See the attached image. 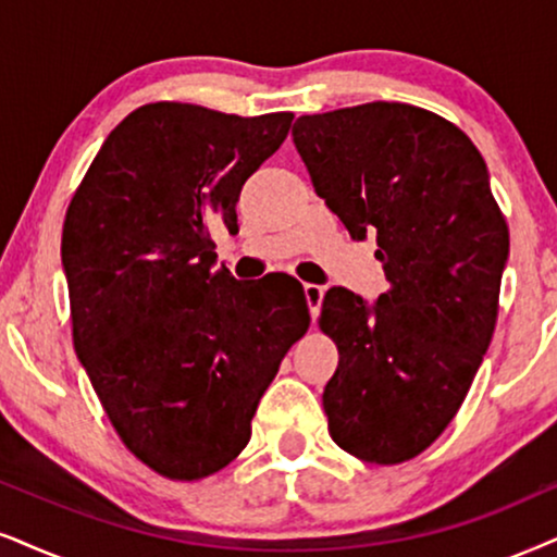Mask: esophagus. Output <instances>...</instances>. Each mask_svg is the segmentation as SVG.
<instances>
[{
  "label": "esophagus",
  "mask_w": 557,
  "mask_h": 557,
  "mask_svg": "<svg viewBox=\"0 0 557 557\" xmlns=\"http://www.w3.org/2000/svg\"><path fill=\"white\" fill-rule=\"evenodd\" d=\"M302 293H306V300H308V311H311L313 319H319V311H321V300H323V287L319 285H302Z\"/></svg>",
  "instance_id": "1"
}]
</instances>
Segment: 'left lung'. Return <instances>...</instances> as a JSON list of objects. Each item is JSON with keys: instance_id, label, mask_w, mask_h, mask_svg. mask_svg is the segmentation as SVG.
Returning <instances> with one entry per match:
<instances>
[{"instance_id": "8db88e82", "label": "left lung", "mask_w": 557, "mask_h": 557, "mask_svg": "<svg viewBox=\"0 0 557 557\" xmlns=\"http://www.w3.org/2000/svg\"><path fill=\"white\" fill-rule=\"evenodd\" d=\"M293 144L315 195L355 242L375 238L388 290L329 287L321 329L339 349L323 388L329 434L377 466L445 432L494 336L509 228L488 166L460 128L404 102L302 115Z\"/></svg>"}]
</instances>
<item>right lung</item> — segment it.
Segmentation results:
<instances>
[{"instance_id": "obj_1", "label": "right lung", "mask_w": 557, "mask_h": 557, "mask_svg": "<svg viewBox=\"0 0 557 557\" xmlns=\"http://www.w3.org/2000/svg\"><path fill=\"white\" fill-rule=\"evenodd\" d=\"M293 112L238 117L153 102L104 138L66 210L74 349L125 447L172 478L226 468L311 315L298 280L215 272L210 228L238 234L244 182Z\"/></svg>"}]
</instances>
